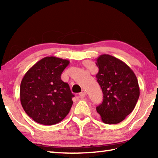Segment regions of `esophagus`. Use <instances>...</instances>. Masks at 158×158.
<instances>
[{"instance_id":"esophagus-1","label":"esophagus","mask_w":158,"mask_h":158,"mask_svg":"<svg viewBox=\"0 0 158 158\" xmlns=\"http://www.w3.org/2000/svg\"><path fill=\"white\" fill-rule=\"evenodd\" d=\"M85 95H86V92H85L84 90H83L82 91L79 93V97L81 98H84Z\"/></svg>"}]
</instances>
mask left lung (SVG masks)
<instances>
[{"instance_id": "obj_1", "label": "left lung", "mask_w": 158, "mask_h": 158, "mask_svg": "<svg viewBox=\"0 0 158 158\" xmlns=\"http://www.w3.org/2000/svg\"><path fill=\"white\" fill-rule=\"evenodd\" d=\"M96 61V78L104 95L96 110L105 123H119L133 111L139 98L137 77L127 64L112 56L100 55Z\"/></svg>"}]
</instances>
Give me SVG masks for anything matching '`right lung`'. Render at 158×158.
Segmentation results:
<instances>
[{"label": "right lung", "mask_w": 158, "mask_h": 158, "mask_svg": "<svg viewBox=\"0 0 158 158\" xmlns=\"http://www.w3.org/2000/svg\"><path fill=\"white\" fill-rule=\"evenodd\" d=\"M69 63L63 58L44 57L32 66L21 80V105L28 116L40 124H56L70 110L74 95L68 83L60 78Z\"/></svg>", "instance_id": "1"}]
</instances>
